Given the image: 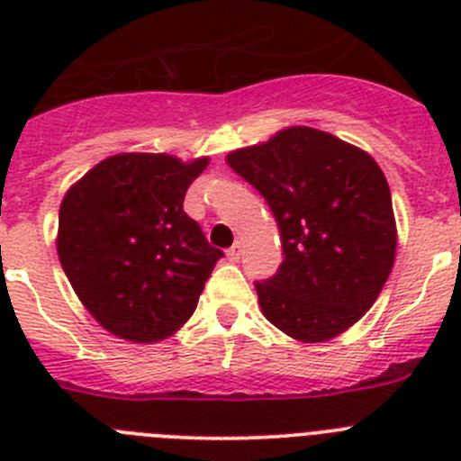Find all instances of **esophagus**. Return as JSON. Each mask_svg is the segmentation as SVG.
I'll use <instances>...</instances> for the list:
<instances>
[{
    "label": "esophagus",
    "mask_w": 461,
    "mask_h": 461,
    "mask_svg": "<svg viewBox=\"0 0 461 461\" xmlns=\"http://www.w3.org/2000/svg\"><path fill=\"white\" fill-rule=\"evenodd\" d=\"M240 254H242V244L235 242L230 249H228V258L230 260H240Z\"/></svg>",
    "instance_id": "1"
}]
</instances>
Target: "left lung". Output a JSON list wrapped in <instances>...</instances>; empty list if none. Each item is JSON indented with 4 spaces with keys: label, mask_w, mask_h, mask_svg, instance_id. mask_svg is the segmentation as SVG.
<instances>
[{
    "label": "left lung",
    "mask_w": 461,
    "mask_h": 461,
    "mask_svg": "<svg viewBox=\"0 0 461 461\" xmlns=\"http://www.w3.org/2000/svg\"><path fill=\"white\" fill-rule=\"evenodd\" d=\"M226 161L260 191L279 226L284 263L256 281L266 319L307 344L357 323L388 281L397 249L390 186L376 161L309 126L284 129Z\"/></svg>",
    "instance_id": "8db88e82"
}]
</instances>
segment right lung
Listing matches in <instances>:
<instances>
[{"mask_svg": "<svg viewBox=\"0 0 461 461\" xmlns=\"http://www.w3.org/2000/svg\"><path fill=\"white\" fill-rule=\"evenodd\" d=\"M207 158L117 154L64 195L57 254L80 303L108 332L136 344L189 321L223 251L185 212Z\"/></svg>", "mask_w": 461, "mask_h": 461, "instance_id": "obj_1", "label": "right lung"}]
</instances>
